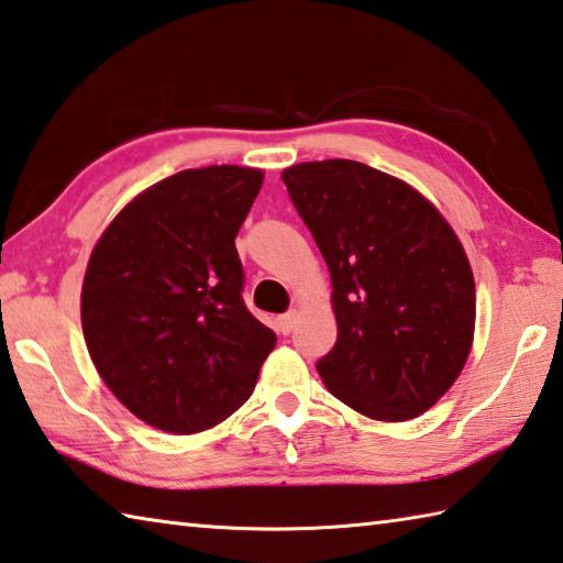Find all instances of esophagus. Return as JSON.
Here are the masks:
<instances>
[{"mask_svg":"<svg viewBox=\"0 0 563 563\" xmlns=\"http://www.w3.org/2000/svg\"><path fill=\"white\" fill-rule=\"evenodd\" d=\"M295 320H298V314L295 312H288V314H280L278 320H275V327H278L280 334H290L292 327H295Z\"/></svg>","mask_w":563,"mask_h":563,"instance_id":"1","label":"esophagus"}]
</instances>
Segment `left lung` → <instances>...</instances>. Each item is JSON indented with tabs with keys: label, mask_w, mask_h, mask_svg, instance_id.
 <instances>
[{
	"label": "left lung",
	"mask_w": 563,
	"mask_h": 563,
	"mask_svg": "<svg viewBox=\"0 0 563 563\" xmlns=\"http://www.w3.org/2000/svg\"><path fill=\"white\" fill-rule=\"evenodd\" d=\"M280 177L330 268L336 342L317 362L327 391L374 421L421 416L473 350L463 243L421 191L362 162H300Z\"/></svg>",
	"instance_id": "obj_1"
}]
</instances>
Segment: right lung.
Here are the masks:
<instances>
[{"instance_id": "right-lung-1", "label": "right lung", "mask_w": 563, "mask_h": 563, "mask_svg": "<svg viewBox=\"0 0 563 563\" xmlns=\"http://www.w3.org/2000/svg\"><path fill=\"white\" fill-rule=\"evenodd\" d=\"M263 169H184L130 199L96 241L80 290L90 360L118 401L191 435L249 401L275 334L241 300L236 251Z\"/></svg>"}]
</instances>
